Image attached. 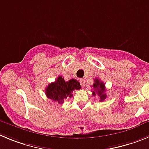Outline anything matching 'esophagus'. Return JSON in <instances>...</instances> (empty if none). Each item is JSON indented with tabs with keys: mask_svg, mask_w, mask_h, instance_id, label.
<instances>
[{
	"mask_svg": "<svg viewBox=\"0 0 149 149\" xmlns=\"http://www.w3.org/2000/svg\"><path fill=\"white\" fill-rule=\"evenodd\" d=\"M79 82H80V84H81V87H84V85H85V81H84V79H79Z\"/></svg>",
	"mask_w": 149,
	"mask_h": 149,
	"instance_id": "1",
	"label": "esophagus"
}]
</instances>
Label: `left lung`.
<instances>
[{
    "label": "left lung",
    "instance_id": "1",
    "mask_svg": "<svg viewBox=\"0 0 149 149\" xmlns=\"http://www.w3.org/2000/svg\"><path fill=\"white\" fill-rule=\"evenodd\" d=\"M93 88L94 90L93 91L92 95L95 96V95H98L100 98V101H104V99L107 98V94L105 93L106 92V88H105V84L103 81H101L98 79H95L94 83L93 84Z\"/></svg>",
    "mask_w": 149,
    "mask_h": 149
}]
</instances>
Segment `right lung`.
<instances>
[{
	"label": "right lung",
	"mask_w": 149,
	"mask_h": 149,
	"mask_svg": "<svg viewBox=\"0 0 149 149\" xmlns=\"http://www.w3.org/2000/svg\"><path fill=\"white\" fill-rule=\"evenodd\" d=\"M79 89H81V86L77 80L71 79L69 81H65L64 78L60 76L57 77L54 82L48 84L45 89V95L51 101L63 104L65 98L73 96L72 93L73 90Z\"/></svg>",
	"instance_id": "obj_1"
}]
</instances>
